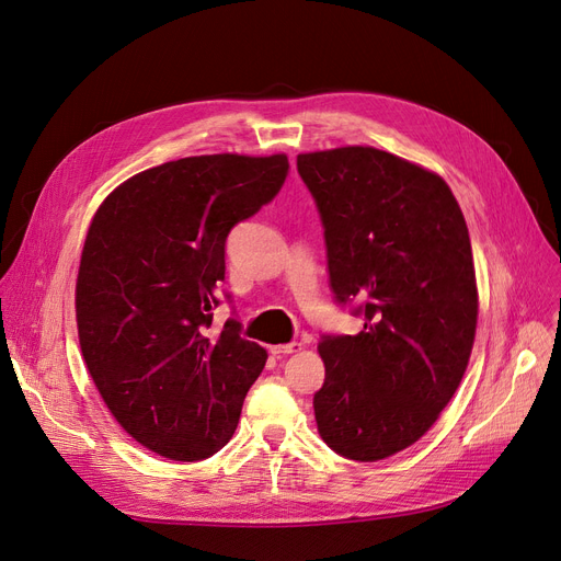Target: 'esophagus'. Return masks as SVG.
<instances>
[{"label":"esophagus","mask_w":561,"mask_h":561,"mask_svg":"<svg viewBox=\"0 0 561 561\" xmlns=\"http://www.w3.org/2000/svg\"><path fill=\"white\" fill-rule=\"evenodd\" d=\"M302 351V344H298V341H290V344H277V346H271V353L275 357H284V355H290V353H298Z\"/></svg>","instance_id":"obj_1"}]
</instances>
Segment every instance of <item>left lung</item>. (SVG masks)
I'll return each instance as SVG.
<instances>
[{"label": "left lung", "mask_w": 561, "mask_h": 561, "mask_svg": "<svg viewBox=\"0 0 561 561\" xmlns=\"http://www.w3.org/2000/svg\"><path fill=\"white\" fill-rule=\"evenodd\" d=\"M323 225L336 305L362 316L323 334L313 415L351 460L392 456L433 426L466 374L477 330L470 233L449 185L371 146L298 156Z\"/></svg>", "instance_id": "obj_1"}]
</instances>
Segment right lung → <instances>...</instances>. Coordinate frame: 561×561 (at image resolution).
<instances>
[{
    "label": "right lung",
    "mask_w": 561,
    "mask_h": 561,
    "mask_svg": "<svg viewBox=\"0 0 561 561\" xmlns=\"http://www.w3.org/2000/svg\"><path fill=\"white\" fill-rule=\"evenodd\" d=\"M286 176L282 153L181 158L128 179L93 215L76 286L80 346L110 412L146 449L192 462L231 440L267 353L236 319L210 332L225 245Z\"/></svg>",
    "instance_id": "add662e5"
}]
</instances>
